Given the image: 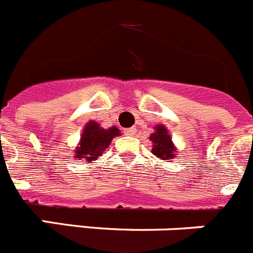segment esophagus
<instances>
[{
    "instance_id": "34e87169",
    "label": "esophagus",
    "mask_w": 253,
    "mask_h": 253,
    "mask_svg": "<svg viewBox=\"0 0 253 253\" xmlns=\"http://www.w3.org/2000/svg\"><path fill=\"white\" fill-rule=\"evenodd\" d=\"M124 133L126 136H133L136 133V128H135V127H131V128H126L124 131Z\"/></svg>"
}]
</instances>
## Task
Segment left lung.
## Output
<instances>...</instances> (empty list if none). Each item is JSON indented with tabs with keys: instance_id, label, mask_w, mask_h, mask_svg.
Returning a JSON list of instances; mask_svg holds the SVG:
<instances>
[{
	"instance_id": "obj_1",
	"label": "left lung",
	"mask_w": 253,
	"mask_h": 253,
	"mask_svg": "<svg viewBox=\"0 0 253 253\" xmlns=\"http://www.w3.org/2000/svg\"><path fill=\"white\" fill-rule=\"evenodd\" d=\"M150 141H152L154 143L151 152L156 158L161 159V160H171L172 158H175L176 149H175L171 137L165 126L158 125L155 127V132L150 136Z\"/></svg>"
}]
</instances>
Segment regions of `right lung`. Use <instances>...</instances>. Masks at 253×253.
<instances>
[{
	"label": "right lung",
	"instance_id": "obj_1",
	"mask_svg": "<svg viewBox=\"0 0 253 253\" xmlns=\"http://www.w3.org/2000/svg\"><path fill=\"white\" fill-rule=\"evenodd\" d=\"M120 135L121 132L116 126L102 128L95 121H89L84 127L79 145L74 150L76 158L84 160V163L97 160L110 146L112 138Z\"/></svg>",
	"mask_w": 253,
	"mask_h": 253
}]
</instances>
